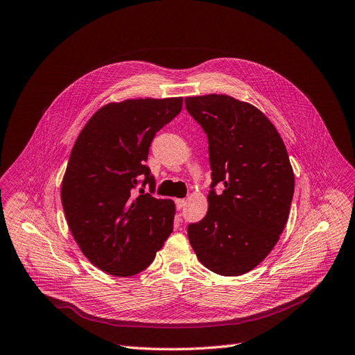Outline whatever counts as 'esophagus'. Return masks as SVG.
<instances>
[{
  "label": "esophagus",
  "instance_id": "obj_1",
  "mask_svg": "<svg viewBox=\"0 0 355 355\" xmlns=\"http://www.w3.org/2000/svg\"><path fill=\"white\" fill-rule=\"evenodd\" d=\"M175 206H177V210L184 209V206H186V200H184V198H177L175 200Z\"/></svg>",
  "mask_w": 355,
  "mask_h": 355
}]
</instances>
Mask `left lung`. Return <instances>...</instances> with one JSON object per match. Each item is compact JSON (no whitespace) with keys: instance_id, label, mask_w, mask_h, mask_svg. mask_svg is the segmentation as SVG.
Returning <instances> with one entry per match:
<instances>
[{"instance_id":"obj_1","label":"left lung","mask_w":355,"mask_h":355,"mask_svg":"<svg viewBox=\"0 0 355 355\" xmlns=\"http://www.w3.org/2000/svg\"><path fill=\"white\" fill-rule=\"evenodd\" d=\"M186 109L207 135L211 168L207 214L189 225V241L210 271L242 275L263 263L287 223L295 193L287 149L251 103L207 94L186 97Z\"/></svg>"}]
</instances>
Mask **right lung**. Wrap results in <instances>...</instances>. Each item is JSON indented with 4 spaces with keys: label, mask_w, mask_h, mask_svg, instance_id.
<instances>
[{
    "label": "right lung",
    "mask_w": 355,
    "mask_h": 355,
    "mask_svg": "<svg viewBox=\"0 0 355 355\" xmlns=\"http://www.w3.org/2000/svg\"><path fill=\"white\" fill-rule=\"evenodd\" d=\"M182 107V97L128 98L89 117L72 146L60 187L71 234L91 264L116 277L144 271L173 232L175 205L155 189L145 165L155 133Z\"/></svg>",
    "instance_id": "1"
}]
</instances>
